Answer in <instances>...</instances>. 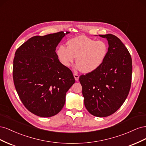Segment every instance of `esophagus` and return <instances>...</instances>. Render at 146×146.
Segmentation results:
<instances>
[{"instance_id": "esophagus-1", "label": "esophagus", "mask_w": 146, "mask_h": 146, "mask_svg": "<svg viewBox=\"0 0 146 146\" xmlns=\"http://www.w3.org/2000/svg\"><path fill=\"white\" fill-rule=\"evenodd\" d=\"M74 77L75 78V80H76V81H78L79 80V76H78L77 74L74 73Z\"/></svg>"}]
</instances>
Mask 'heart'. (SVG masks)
Segmentation results:
<instances>
[{
    "label": "heart",
    "instance_id": "heart-1",
    "mask_svg": "<svg viewBox=\"0 0 146 146\" xmlns=\"http://www.w3.org/2000/svg\"><path fill=\"white\" fill-rule=\"evenodd\" d=\"M67 46L60 45L57 48L58 60L63 65L69 67L77 56L76 68L84 73H91L98 69L104 63L108 50L105 41H96L83 35L70 39Z\"/></svg>",
    "mask_w": 146,
    "mask_h": 146
}]
</instances>
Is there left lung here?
<instances>
[{"label": "left lung", "instance_id": "1", "mask_svg": "<svg viewBox=\"0 0 146 146\" xmlns=\"http://www.w3.org/2000/svg\"><path fill=\"white\" fill-rule=\"evenodd\" d=\"M107 38L108 50L100 67L79 77L84 104L89 113L107 117L120 108L129 93L132 61L129 50L115 35H99Z\"/></svg>", "mask_w": 146, "mask_h": 146}]
</instances>
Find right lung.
<instances>
[{"label": "right lung", "mask_w": 146, "mask_h": 146, "mask_svg": "<svg viewBox=\"0 0 146 146\" xmlns=\"http://www.w3.org/2000/svg\"><path fill=\"white\" fill-rule=\"evenodd\" d=\"M69 32L35 36L15 52L13 78L22 102L35 115L47 117L64 107L66 94L75 83L72 72L60 63L56 47Z\"/></svg>", "instance_id": "add662e5"}]
</instances>
